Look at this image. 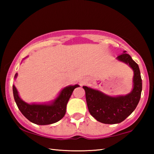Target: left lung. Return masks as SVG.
I'll use <instances>...</instances> for the list:
<instances>
[{"mask_svg": "<svg viewBox=\"0 0 154 154\" xmlns=\"http://www.w3.org/2000/svg\"><path fill=\"white\" fill-rule=\"evenodd\" d=\"M117 58L133 69L134 87L131 92L126 96L111 97L98 90L83 86L90 113L97 121L106 124H118L126 119L136 109L141 95L142 79L138 64L126 51Z\"/></svg>", "mask_w": 154, "mask_h": 154, "instance_id": "obj_1", "label": "left lung"}]
</instances>
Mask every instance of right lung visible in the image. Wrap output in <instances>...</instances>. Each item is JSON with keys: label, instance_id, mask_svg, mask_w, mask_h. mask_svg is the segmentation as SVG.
<instances>
[{"label": "right lung", "instance_id": "obj_1", "mask_svg": "<svg viewBox=\"0 0 154 154\" xmlns=\"http://www.w3.org/2000/svg\"><path fill=\"white\" fill-rule=\"evenodd\" d=\"M17 74L15 75L17 77ZM78 85L64 88L60 95L51 105H29L26 103L18 95L16 88L13 85V92L18 109L28 120L38 125H48L56 123L63 118L66 113L68 101L75 88Z\"/></svg>", "mask_w": 154, "mask_h": 154}]
</instances>
